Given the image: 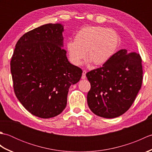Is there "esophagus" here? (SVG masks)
Listing matches in <instances>:
<instances>
[{"label": "esophagus", "mask_w": 152, "mask_h": 152, "mask_svg": "<svg viewBox=\"0 0 152 152\" xmlns=\"http://www.w3.org/2000/svg\"><path fill=\"white\" fill-rule=\"evenodd\" d=\"M86 73H87L86 70H83L82 76V79H86Z\"/></svg>", "instance_id": "1"}]
</instances>
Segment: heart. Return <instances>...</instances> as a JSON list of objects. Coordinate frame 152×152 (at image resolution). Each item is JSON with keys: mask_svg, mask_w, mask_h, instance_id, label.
<instances>
[{"mask_svg": "<svg viewBox=\"0 0 152 152\" xmlns=\"http://www.w3.org/2000/svg\"><path fill=\"white\" fill-rule=\"evenodd\" d=\"M119 37L115 32L99 26H88L76 34L74 42L66 44L70 61L80 66L86 58L95 65H101L110 59L115 52Z\"/></svg>", "mask_w": 152, "mask_h": 152, "instance_id": "1", "label": "heart"}]
</instances>
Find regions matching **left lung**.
I'll return each mask as SVG.
<instances>
[{
  "mask_svg": "<svg viewBox=\"0 0 152 152\" xmlns=\"http://www.w3.org/2000/svg\"><path fill=\"white\" fill-rule=\"evenodd\" d=\"M140 55L120 50L99 69L86 74L91 83L89 108L100 117L114 118L133 104L142 82Z\"/></svg>",
  "mask_w": 152,
  "mask_h": 152,
  "instance_id": "8db88e82",
  "label": "left lung"
}]
</instances>
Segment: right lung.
Masks as SVG:
<instances>
[{
  "label": "right lung",
  "mask_w": 152,
  "mask_h": 152,
  "mask_svg": "<svg viewBox=\"0 0 152 152\" xmlns=\"http://www.w3.org/2000/svg\"><path fill=\"white\" fill-rule=\"evenodd\" d=\"M61 23H48L23 35L18 41L10 68L15 96L31 114L41 118L60 114L71 85L82 70L71 64L63 48Z\"/></svg>",
  "instance_id": "add662e5"
}]
</instances>
